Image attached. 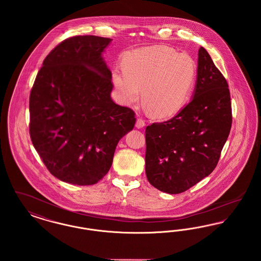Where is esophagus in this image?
Instances as JSON below:
<instances>
[{
    "label": "esophagus",
    "mask_w": 261,
    "mask_h": 261,
    "mask_svg": "<svg viewBox=\"0 0 261 261\" xmlns=\"http://www.w3.org/2000/svg\"><path fill=\"white\" fill-rule=\"evenodd\" d=\"M145 121L142 119V118H138L136 121V128L138 129H141V128H143V127H145Z\"/></svg>",
    "instance_id": "obj_1"
}]
</instances>
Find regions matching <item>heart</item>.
Here are the masks:
<instances>
[{"mask_svg":"<svg viewBox=\"0 0 261 261\" xmlns=\"http://www.w3.org/2000/svg\"><path fill=\"white\" fill-rule=\"evenodd\" d=\"M123 67L112 69V80L124 105L141 97L158 116H170L184 106L196 78V64L185 53L165 46L143 47L125 54Z\"/></svg>","mask_w":261,"mask_h":261,"instance_id":"heart-1","label":"heart"}]
</instances>
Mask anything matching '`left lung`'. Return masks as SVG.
I'll return each mask as SVG.
<instances>
[{
  "label": "left lung",
  "mask_w": 261,
  "mask_h": 261,
  "mask_svg": "<svg viewBox=\"0 0 261 261\" xmlns=\"http://www.w3.org/2000/svg\"><path fill=\"white\" fill-rule=\"evenodd\" d=\"M232 126L226 79L203 47L192 99L171 119L146 128V174L158 190L180 194L213 171Z\"/></svg>",
  "instance_id": "obj_1"
}]
</instances>
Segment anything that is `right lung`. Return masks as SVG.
Wrapping results in <instances>:
<instances>
[{
    "instance_id": "right-lung-1",
    "label": "right lung",
    "mask_w": 261,
    "mask_h": 261,
    "mask_svg": "<svg viewBox=\"0 0 261 261\" xmlns=\"http://www.w3.org/2000/svg\"><path fill=\"white\" fill-rule=\"evenodd\" d=\"M111 42L93 35L64 40L44 60L30 93L32 144L50 173L69 184L99 181L135 125L134 112L111 97L112 72L102 58Z\"/></svg>"
}]
</instances>
